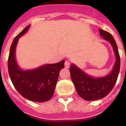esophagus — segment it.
<instances>
[{"instance_id":"1","label":"esophagus","mask_w":126,"mask_h":126,"mask_svg":"<svg viewBox=\"0 0 126 126\" xmlns=\"http://www.w3.org/2000/svg\"><path fill=\"white\" fill-rule=\"evenodd\" d=\"M69 65H70V63L69 61H65V67L66 68H69Z\"/></svg>"}]
</instances>
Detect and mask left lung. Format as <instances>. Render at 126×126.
Segmentation results:
<instances>
[{"instance_id":"left-lung-1","label":"left lung","mask_w":126,"mask_h":126,"mask_svg":"<svg viewBox=\"0 0 126 126\" xmlns=\"http://www.w3.org/2000/svg\"><path fill=\"white\" fill-rule=\"evenodd\" d=\"M99 32L103 39L112 45L116 60L111 73L101 78H93L76 65L71 64L69 69L71 80L78 95L86 100H99L105 97L115 84L120 69V57L113 37L103 30H99Z\"/></svg>"}]
</instances>
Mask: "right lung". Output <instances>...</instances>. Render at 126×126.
Here are the masks:
<instances>
[{
  "label": "right lung",
  "instance_id": "obj_1",
  "mask_svg": "<svg viewBox=\"0 0 126 126\" xmlns=\"http://www.w3.org/2000/svg\"><path fill=\"white\" fill-rule=\"evenodd\" d=\"M30 26L26 27L13 41L8 59V70L13 84L22 96L33 102L43 103L52 98L59 72L65 67V60L34 69L22 70L16 62L15 48L19 38L28 32Z\"/></svg>",
  "mask_w": 126,
  "mask_h": 126
}]
</instances>
